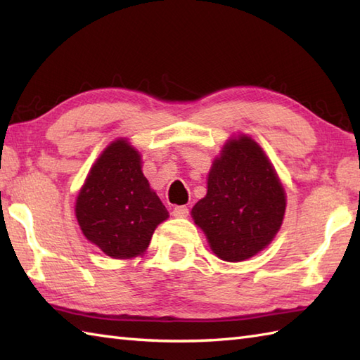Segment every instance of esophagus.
Listing matches in <instances>:
<instances>
[{
    "label": "esophagus",
    "mask_w": 360,
    "mask_h": 360,
    "mask_svg": "<svg viewBox=\"0 0 360 360\" xmlns=\"http://www.w3.org/2000/svg\"><path fill=\"white\" fill-rule=\"evenodd\" d=\"M173 217L174 218H187L188 209L186 207V205H178V207L173 209Z\"/></svg>",
    "instance_id": "obj_1"
}]
</instances>
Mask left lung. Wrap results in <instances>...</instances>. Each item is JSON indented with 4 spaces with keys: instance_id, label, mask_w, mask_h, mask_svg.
<instances>
[{
    "instance_id": "1",
    "label": "left lung",
    "mask_w": 360,
    "mask_h": 360,
    "mask_svg": "<svg viewBox=\"0 0 360 360\" xmlns=\"http://www.w3.org/2000/svg\"><path fill=\"white\" fill-rule=\"evenodd\" d=\"M286 193L263 148L241 134L227 141L213 160L207 195L192 218L207 236L213 254L224 262L257 255L280 231Z\"/></svg>"
}]
</instances>
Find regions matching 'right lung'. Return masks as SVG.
<instances>
[{
  "label": "right lung",
  "instance_id": "right-lung-1",
  "mask_svg": "<svg viewBox=\"0 0 360 360\" xmlns=\"http://www.w3.org/2000/svg\"><path fill=\"white\" fill-rule=\"evenodd\" d=\"M141 164L139 151L127 139L114 141L91 167L75 201L83 235L111 258L142 255L158 224L168 218Z\"/></svg>",
  "mask_w": 360,
  "mask_h": 360
}]
</instances>
